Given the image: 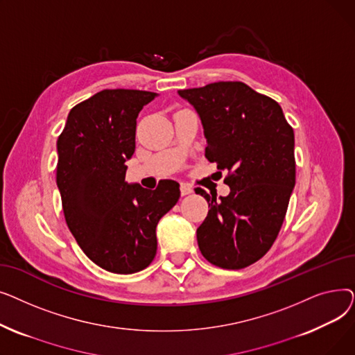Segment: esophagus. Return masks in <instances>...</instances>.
I'll return each mask as SVG.
<instances>
[{
    "label": "esophagus",
    "mask_w": 355,
    "mask_h": 355,
    "mask_svg": "<svg viewBox=\"0 0 355 355\" xmlns=\"http://www.w3.org/2000/svg\"><path fill=\"white\" fill-rule=\"evenodd\" d=\"M180 191H181V196H189V194L193 193V189L190 187L189 184H181Z\"/></svg>",
    "instance_id": "obj_1"
}]
</instances>
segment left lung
<instances>
[{
  "label": "left lung",
  "instance_id": "obj_1",
  "mask_svg": "<svg viewBox=\"0 0 355 355\" xmlns=\"http://www.w3.org/2000/svg\"><path fill=\"white\" fill-rule=\"evenodd\" d=\"M200 116L206 158L229 171L226 197L196 193L209 202L197 229L210 263L243 269L272 248L295 187V135L282 107L241 82L178 90Z\"/></svg>",
  "mask_w": 355,
  "mask_h": 355
}]
</instances>
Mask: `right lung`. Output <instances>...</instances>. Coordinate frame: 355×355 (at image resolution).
I'll return each mask as SVG.
<instances>
[{
    "label": "right lung",
    "instance_id": "right-lung-1",
    "mask_svg": "<svg viewBox=\"0 0 355 355\" xmlns=\"http://www.w3.org/2000/svg\"><path fill=\"white\" fill-rule=\"evenodd\" d=\"M154 92L105 89L74 106L58 139V187L71 234L102 269L130 275L157 253V225L180 198L164 180L151 191L125 181L135 153L137 118Z\"/></svg>",
    "mask_w": 355,
    "mask_h": 355
}]
</instances>
